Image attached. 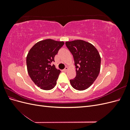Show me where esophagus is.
I'll use <instances>...</instances> for the list:
<instances>
[{
	"instance_id": "obj_1",
	"label": "esophagus",
	"mask_w": 130,
	"mask_h": 130,
	"mask_svg": "<svg viewBox=\"0 0 130 130\" xmlns=\"http://www.w3.org/2000/svg\"><path fill=\"white\" fill-rule=\"evenodd\" d=\"M68 67H66L63 69V71L64 72H67V70H68Z\"/></svg>"
}]
</instances>
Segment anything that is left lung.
Here are the masks:
<instances>
[{"label": "left lung", "mask_w": 130, "mask_h": 130, "mask_svg": "<svg viewBox=\"0 0 130 130\" xmlns=\"http://www.w3.org/2000/svg\"><path fill=\"white\" fill-rule=\"evenodd\" d=\"M73 55L76 76L70 82L78 90L89 88L95 81L100 70L101 57L98 50L90 43L83 40L66 42Z\"/></svg>", "instance_id": "obj_1"}]
</instances>
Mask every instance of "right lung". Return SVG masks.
<instances>
[{"instance_id":"right-lung-1","label":"right lung","mask_w":130,"mask_h":130,"mask_svg":"<svg viewBox=\"0 0 130 130\" xmlns=\"http://www.w3.org/2000/svg\"><path fill=\"white\" fill-rule=\"evenodd\" d=\"M63 42L46 39L36 43L27 54V72L35 84L43 90L54 88L61 71L55 65V56L64 45Z\"/></svg>"}]
</instances>
